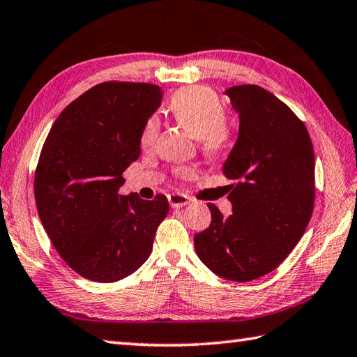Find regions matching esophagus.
Instances as JSON below:
<instances>
[{"label":"esophagus","mask_w":357,"mask_h":357,"mask_svg":"<svg viewBox=\"0 0 357 357\" xmlns=\"http://www.w3.org/2000/svg\"><path fill=\"white\" fill-rule=\"evenodd\" d=\"M168 202L172 208H181V206L188 205V203H191V199H189L185 194H169Z\"/></svg>","instance_id":"1"}]
</instances>
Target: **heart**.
Here are the masks:
<instances>
[{
    "mask_svg": "<svg viewBox=\"0 0 357 357\" xmlns=\"http://www.w3.org/2000/svg\"><path fill=\"white\" fill-rule=\"evenodd\" d=\"M169 111L181 126L195 138H200L202 149L206 154H219L228 146L231 130L225 120V107L214 91L203 86L180 89L169 101ZM158 134L157 117H149L142 132V146L149 148ZM181 176H189V169H181Z\"/></svg>",
    "mask_w": 357,
    "mask_h": 357,
    "instance_id": "1",
    "label": "heart"
}]
</instances>
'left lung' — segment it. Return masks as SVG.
<instances>
[{
  "instance_id": "obj_1",
  "label": "left lung",
  "mask_w": 357,
  "mask_h": 357,
  "mask_svg": "<svg viewBox=\"0 0 357 357\" xmlns=\"http://www.w3.org/2000/svg\"><path fill=\"white\" fill-rule=\"evenodd\" d=\"M238 114V134L223 176L236 180L223 217L194 236L199 259L219 278L250 282L274 271L303 236L314 206V151L291 109L256 84L225 91Z\"/></svg>"
}]
</instances>
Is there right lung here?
I'll list each match as a JSON object with an SVG mask.
<instances>
[{
	"instance_id": "1",
	"label": "right lung",
	"mask_w": 357,
	"mask_h": 357,
	"mask_svg": "<svg viewBox=\"0 0 357 357\" xmlns=\"http://www.w3.org/2000/svg\"><path fill=\"white\" fill-rule=\"evenodd\" d=\"M162 97L155 84H97L58 115L43 144L36 209L58 254L84 279L117 282L151 256L168 199L119 191L121 174L140 157L143 126Z\"/></svg>"
}]
</instances>
